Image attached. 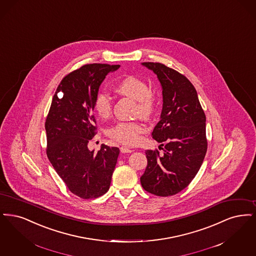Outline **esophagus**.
Here are the masks:
<instances>
[{
  "instance_id": "1",
  "label": "esophagus",
  "mask_w": 256,
  "mask_h": 256,
  "mask_svg": "<svg viewBox=\"0 0 256 256\" xmlns=\"http://www.w3.org/2000/svg\"><path fill=\"white\" fill-rule=\"evenodd\" d=\"M133 151L134 150L128 148V147H126V146H122V147H120V152H122V153H132Z\"/></svg>"
}]
</instances>
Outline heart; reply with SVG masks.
Instances as JSON below:
<instances>
[{
  "mask_svg": "<svg viewBox=\"0 0 256 256\" xmlns=\"http://www.w3.org/2000/svg\"><path fill=\"white\" fill-rule=\"evenodd\" d=\"M116 90L136 101V114L149 118L153 116L156 109V100L150 92L148 84L140 78L129 76L122 79ZM94 108L102 118H108L112 112V100L105 90H100L94 96ZM144 132V124L138 122H120L109 129L108 136L112 140L125 145L136 144Z\"/></svg>",
  "mask_w": 256,
  "mask_h": 256,
  "instance_id": "1",
  "label": "heart"
}]
</instances>
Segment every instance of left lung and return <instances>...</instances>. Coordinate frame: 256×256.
I'll return each mask as SVG.
<instances>
[{
    "instance_id": "1",
    "label": "left lung",
    "mask_w": 256,
    "mask_h": 256,
    "mask_svg": "<svg viewBox=\"0 0 256 256\" xmlns=\"http://www.w3.org/2000/svg\"><path fill=\"white\" fill-rule=\"evenodd\" d=\"M162 87V111L152 136L164 152L146 150L147 166L140 177L147 192L172 196L186 188L198 173L208 150L206 114L188 78L162 63L144 62Z\"/></svg>"
}]
</instances>
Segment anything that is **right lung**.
<instances>
[{"label": "right lung", "mask_w": 256, "mask_h": 256, "mask_svg": "<svg viewBox=\"0 0 256 256\" xmlns=\"http://www.w3.org/2000/svg\"><path fill=\"white\" fill-rule=\"evenodd\" d=\"M120 67L96 63L70 72L56 89L44 123L46 156L68 190L82 199L98 198L111 184L120 149L102 144L94 152L88 144L98 133L94 96L106 76Z\"/></svg>", "instance_id": "1"}]
</instances>
